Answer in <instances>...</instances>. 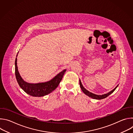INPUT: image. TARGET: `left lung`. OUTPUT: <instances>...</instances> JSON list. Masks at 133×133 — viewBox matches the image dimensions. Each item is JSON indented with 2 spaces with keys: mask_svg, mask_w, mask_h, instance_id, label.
<instances>
[{
  "mask_svg": "<svg viewBox=\"0 0 133 133\" xmlns=\"http://www.w3.org/2000/svg\"><path fill=\"white\" fill-rule=\"evenodd\" d=\"M79 85H80L81 88L82 90L83 91V92L85 94H86V95L88 96V97H89L91 98H93V99H102L106 98L107 96H108L109 95H110L111 94H112L114 91L115 90V89H116V88L119 85H117V86L114 89H113L112 90H111L110 91H109L106 94H105L103 95H96V94H95L94 93H92V92L89 91L85 88H84V87L83 86V84H82L80 79H79Z\"/></svg>",
  "mask_w": 133,
  "mask_h": 133,
  "instance_id": "left-lung-1",
  "label": "left lung"
}]
</instances>
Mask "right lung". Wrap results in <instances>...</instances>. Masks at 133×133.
<instances>
[{"mask_svg":"<svg viewBox=\"0 0 133 133\" xmlns=\"http://www.w3.org/2000/svg\"><path fill=\"white\" fill-rule=\"evenodd\" d=\"M15 60V75L17 81L21 88L27 94L34 97H42L50 94L58 87L62 81L66 69L59 72L49 81L38 83H30L25 81L21 76L17 67V58Z\"/></svg>","mask_w":133,"mask_h":133,"instance_id":"add662e5","label":"right lung"}]
</instances>
